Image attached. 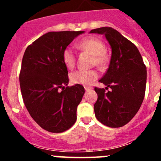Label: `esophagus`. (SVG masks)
I'll return each instance as SVG.
<instances>
[{
    "label": "esophagus",
    "mask_w": 161,
    "mask_h": 161,
    "mask_svg": "<svg viewBox=\"0 0 161 161\" xmlns=\"http://www.w3.org/2000/svg\"><path fill=\"white\" fill-rule=\"evenodd\" d=\"M85 91H89V90H91V89H92V88H91V87H85Z\"/></svg>",
    "instance_id": "34e87169"
}]
</instances>
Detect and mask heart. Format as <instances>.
I'll use <instances>...</instances> for the list:
<instances>
[{"label":"heart","mask_w":161,"mask_h":161,"mask_svg":"<svg viewBox=\"0 0 161 161\" xmlns=\"http://www.w3.org/2000/svg\"><path fill=\"white\" fill-rule=\"evenodd\" d=\"M80 49L89 52L93 55V64L97 65H102L106 61L105 45L99 38L90 37L85 38L78 44ZM62 59L68 69L73 68L76 64V54L70 47L65 48L62 53ZM98 72L96 70H77L70 75L71 81L76 85H82L85 86L91 85L97 79Z\"/></svg>","instance_id":"1"}]
</instances>
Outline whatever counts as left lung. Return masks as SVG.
<instances>
[{
	"mask_svg": "<svg viewBox=\"0 0 161 161\" xmlns=\"http://www.w3.org/2000/svg\"><path fill=\"white\" fill-rule=\"evenodd\" d=\"M90 33L106 36L111 47L109 66L99 80L110 91L95 87L97 100L95 116L109 127H121L128 123L139 109L145 95L147 68L134 43L111 27L92 30Z\"/></svg>",
	"mask_w": 161,
	"mask_h": 161,
	"instance_id": "obj_1",
	"label": "left lung"
}]
</instances>
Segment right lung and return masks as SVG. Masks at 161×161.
<instances>
[{
	"label": "right lung",
	"instance_id": "obj_1",
	"mask_svg": "<svg viewBox=\"0 0 161 161\" xmlns=\"http://www.w3.org/2000/svg\"><path fill=\"white\" fill-rule=\"evenodd\" d=\"M84 32H48L29 45L24 53L19 75L24 104L32 119L49 132L61 133L76 123V108L85 89L80 85L66 87L68 69L62 53Z\"/></svg>",
	"mask_w": 161,
	"mask_h": 161
}]
</instances>
